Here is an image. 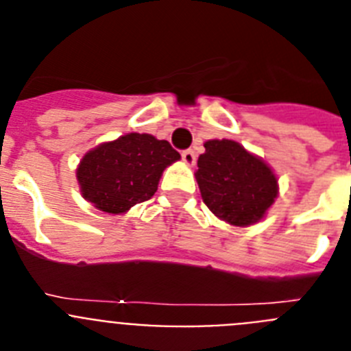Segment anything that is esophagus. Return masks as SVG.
I'll use <instances>...</instances> for the list:
<instances>
[{
  "mask_svg": "<svg viewBox=\"0 0 351 351\" xmlns=\"http://www.w3.org/2000/svg\"><path fill=\"white\" fill-rule=\"evenodd\" d=\"M181 156H182V161H184L188 167H193L195 161H197V154H195L193 149H186V151H182Z\"/></svg>",
  "mask_w": 351,
  "mask_h": 351,
  "instance_id": "34e87169",
  "label": "esophagus"
}]
</instances>
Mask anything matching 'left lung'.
Returning <instances> with one entry per match:
<instances>
[{
  "label": "left lung",
  "instance_id": "left-lung-1",
  "mask_svg": "<svg viewBox=\"0 0 351 351\" xmlns=\"http://www.w3.org/2000/svg\"><path fill=\"white\" fill-rule=\"evenodd\" d=\"M195 172L202 200L214 216L234 226H250L265 218L280 193L274 170L235 141L214 138Z\"/></svg>",
  "mask_w": 351,
  "mask_h": 351
}]
</instances>
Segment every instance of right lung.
<instances>
[{
    "instance_id": "add662e5",
    "label": "right lung",
    "mask_w": 351,
    "mask_h": 351,
    "mask_svg": "<svg viewBox=\"0 0 351 351\" xmlns=\"http://www.w3.org/2000/svg\"><path fill=\"white\" fill-rule=\"evenodd\" d=\"M178 160L167 141L126 133L84 154L77 167L80 195L101 213L125 214L156 193L163 170Z\"/></svg>"
}]
</instances>
